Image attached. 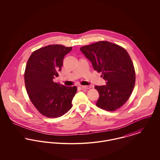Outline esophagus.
<instances>
[{"mask_svg": "<svg viewBox=\"0 0 160 160\" xmlns=\"http://www.w3.org/2000/svg\"><path fill=\"white\" fill-rule=\"evenodd\" d=\"M81 88L84 89H89L91 88L90 86H81Z\"/></svg>", "mask_w": 160, "mask_h": 160, "instance_id": "1", "label": "esophagus"}]
</instances>
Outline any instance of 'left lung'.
Segmentation results:
<instances>
[{
	"mask_svg": "<svg viewBox=\"0 0 160 160\" xmlns=\"http://www.w3.org/2000/svg\"><path fill=\"white\" fill-rule=\"evenodd\" d=\"M80 50L107 81L105 86H95L100 95L96 105L109 112L122 107L129 98L136 82L135 69L128 52L104 41L82 46Z\"/></svg>",
	"mask_w": 160,
	"mask_h": 160,
	"instance_id": "1",
	"label": "left lung"
}]
</instances>
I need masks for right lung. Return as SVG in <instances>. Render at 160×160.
<instances>
[{"label":"right lung","mask_w":160,"mask_h":160,"mask_svg":"<svg viewBox=\"0 0 160 160\" xmlns=\"http://www.w3.org/2000/svg\"><path fill=\"white\" fill-rule=\"evenodd\" d=\"M72 50L58 44L49 45L34 51L24 71V83L29 98L40 113L47 118H58L72 107L77 87H67L54 82L58 76L63 58Z\"/></svg>","instance_id":"1"}]
</instances>
